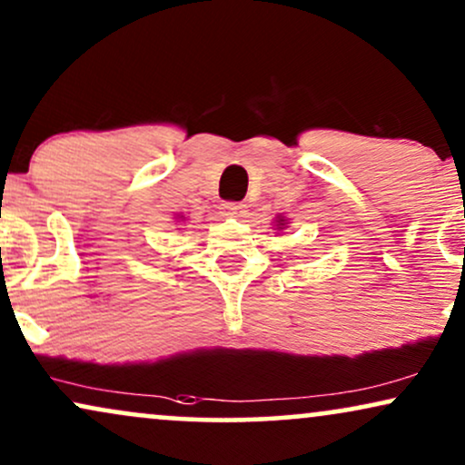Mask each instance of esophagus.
<instances>
[{
    "mask_svg": "<svg viewBox=\"0 0 465 465\" xmlns=\"http://www.w3.org/2000/svg\"><path fill=\"white\" fill-rule=\"evenodd\" d=\"M223 216H229V219H242L246 214V205L240 202H225L221 205Z\"/></svg>",
    "mask_w": 465,
    "mask_h": 465,
    "instance_id": "34e87169",
    "label": "esophagus"
}]
</instances>
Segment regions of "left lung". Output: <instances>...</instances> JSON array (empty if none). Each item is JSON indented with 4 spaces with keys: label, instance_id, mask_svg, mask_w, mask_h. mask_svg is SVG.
Wrapping results in <instances>:
<instances>
[{
    "label": "left lung",
    "instance_id": "obj_1",
    "mask_svg": "<svg viewBox=\"0 0 465 465\" xmlns=\"http://www.w3.org/2000/svg\"><path fill=\"white\" fill-rule=\"evenodd\" d=\"M276 229H285V219H283V216H279V219H276Z\"/></svg>",
    "mask_w": 465,
    "mask_h": 465
}]
</instances>
